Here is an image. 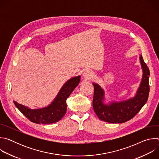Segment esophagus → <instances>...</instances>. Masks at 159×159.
<instances>
[{"label":"esophagus","instance_id":"34e87169","mask_svg":"<svg viewBox=\"0 0 159 159\" xmlns=\"http://www.w3.org/2000/svg\"><path fill=\"white\" fill-rule=\"evenodd\" d=\"M83 77L85 79H92L94 77V73L90 70H85L84 74H83Z\"/></svg>","mask_w":159,"mask_h":159}]
</instances>
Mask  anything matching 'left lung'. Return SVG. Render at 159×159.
<instances>
[{"instance_id": "obj_1", "label": "left lung", "mask_w": 159, "mask_h": 159, "mask_svg": "<svg viewBox=\"0 0 159 159\" xmlns=\"http://www.w3.org/2000/svg\"><path fill=\"white\" fill-rule=\"evenodd\" d=\"M143 75L135 96L128 100L105 104L104 90L99 85L93 83L94 92L93 101V109L99 119L111 123H123L132 119L140 111L148 100L149 94L148 79L150 70L140 55Z\"/></svg>"}]
</instances>
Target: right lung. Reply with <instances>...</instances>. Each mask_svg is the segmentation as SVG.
<instances>
[{
	"instance_id": "1",
	"label": "right lung",
	"mask_w": 159,
	"mask_h": 159,
	"mask_svg": "<svg viewBox=\"0 0 159 159\" xmlns=\"http://www.w3.org/2000/svg\"><path fill=\"white\" fill-rule=\"evenodd\" d=\"M80 76L68 80L61 87L53 101L48 106L31 109L14 101L15 106L29 120L37 124H52L60 121L67 109L66 99L79 85Z\"/></svg>"
}]
</instances>
